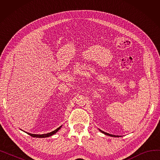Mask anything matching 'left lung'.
I'll list each match as a JSON object with an SVG mask.
<instances>
[{"label":"left lung","mask_w":160,"mask_h":160,"mask_svg":"<svg viewBox=\"0 0 160 160\" xmlns=\"http://www.w3.org/2000/svg\"><path fill=\"white\" fill-rule=\"evenodd\" d=\"M100 131L101 132H102L103 133H104L105 135H107V136H112V137H120V136H115V135H112V134H110V133H106V132H103V131H102V130H100Z\"/></svg>","instance_id":"left-lung-1"}]
</instances>
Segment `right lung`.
<instances>
[{"instance_id": "obj_1", "label": "right lung", "mask_w": 160, "mask_h": 160, "mask_svg": "<svg viewBox=\"0 0 160 160\" xmlns=\"http://www.w3.org/2000/svg\"><path fill=\"white\" fill-rule=\"evenodd\" d=\"M61 128H62V126L59 128H58L57 129H56L55 130L51 132L48 133H45V134H41V135H38V134H32V133H27L28 134V135H30V136H31L32 137H33V138H47V137H49V136H51L54 135V134L56 133Z\"/></svg>"}]
</instances>
